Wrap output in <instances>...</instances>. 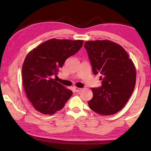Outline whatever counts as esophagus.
Masks as SVG:
<instances>
[{
    "instance_id": "esophagus-1",
    "label": "esophagus",
    "mask_w": 151,
    "mask_h": 151,
    "mask_svg": "<svg viewBox=\"0 0 151 151\" xmlns=\"http://www.w3.org/2000/svg\"><path fill=\"white\" fill-rule=\"evenodd\" d=\"M73 88H74V91H75L76 93H79V92L81 91V90H82V88L76 87V86H74Z\"/></svg>"
}]
</instances>
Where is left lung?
<instances>
[{"instance_id":"8db88e82","label":"left lung","mask_w":151,"mask_h":151,"mask_svg":"<svg viewBox=\"0 0 151 151\" xmlns=\"http://www.w3.org/2000/svg\"><path fill=\"white\" fill-rule=\"evenodd\" d=\"M94 75L101 74L102 86L92 88L89 108L101 115H111L123 108L136 84V68L127 51L109 40L85 42Z\"/></svg>"}]
</instances>
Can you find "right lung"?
Instances as JSON below:
<instances>
[{"label": "right lung", "mask_w": 151, "mask_h": 151, "mask_svg": "<svg viewBox=\"0 0 151 151\" xmlns=\"http://www.w3.org/2000/svg\"><path fill=\"white\" fill-rule=\"evenodd\" d=\"M83 40H47L28 53L22 68V84L34 108L44 114L62 109L73 92L61 85L57 76L65 60L81 49Z\"/></svg>", "instance_id": "add662e5"}]
</instances>
